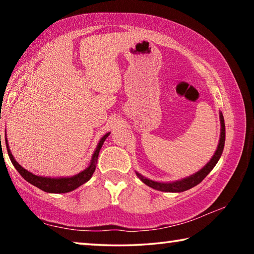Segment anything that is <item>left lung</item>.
Returning <instances> with one entry per match:
<instances>
[{
	"label": "left lung",
	"mask_w": 254,
	"mask_h": 254,
	"mask_svg": "<svg viewBox=\"0 0 254 254\" xmlns=\"http://www.w3.org/2000/svg\"><path fill=\"white\" fill-rule=\"evenodd\" d=\"M220 122H221V134H220V141H218V145L215 153L210 160L206 163V165L201 168L199 171H197L194 175L188 176L186 178L176 180V182H170V183H161V182H154V180L149 179L144 177L139 173L135 174L137 177L142 183H144L147 186L151 187L153 189H157V190L160 191H167V192H182L185 190H188L192 187H195L196 185H198L201 180H203L206 176H207L212 169L216 166V163L220 160L222 156L223 149H224V143H225V123H224V118H223L222 112H220Z\"/></svg>",
	"instance_id": "left-lung-1"
}]
</instances>
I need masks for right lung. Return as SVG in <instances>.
Returning <instances> with one entry per match:
<instances>
[{"label": "right lung", "instance_id": "1", "mask_svg": "<svg viewBox=\"0 0 254 254\" xmlns=\"http://www.w3.org/2000/svg\"><path fill=\"white\" fill-rule=\"evenodd\" d=\"M110 133L111 132H107L106 134H104L101 137L100 142H98L95 151H94V153H93L91 162H89L87 168L84 169L83 171H80V173H78V174L71 176V177L51 178V177H44V176L33 175L32 173H30V171H28L27 169H24L22 166H20V163L15 161V159L13 158V156H12V153H11L10 147H8L6 134H5V144H6L8 157H10V159H11V162L13 163L15 169L19 171V174L22 176V177L27 180L28 183L41 189V190L47 191V192H51V194H63V192H69L71 190H74V189L78 188L79 186H81V185L87 183L88 180L92 178L94 171H95V169H96L98 153H100L102 145H103V143H104L106 137L110 135ZM0 140H1V135H0Z\"/></svg>", "mask_w": 254, "mask_h": 254}]
</instances>
